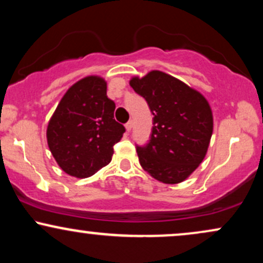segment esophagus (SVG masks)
I'll list each match as a JSON object with an SVG mask.
<instances>
[{"label": "esophagus", "mask_w": 263, "mask_h": 263, "mask_svg": "<svg viewBox=\"0 0 263 263\" xmlns=\"http://www.w3.org/2000/svg\"><path fill=\"white\" fill-rule=\"evenodd\" d=\"M132 126H134V122H132V121H128L127 123H126L125 127H126V129H127V132L131 131V129H132Z\"/></svg>", "instance_id": "1"}]
</instances>
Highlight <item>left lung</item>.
I'll return each instance as SVG.
<instances>
[{
  "label": "left lung",
  "mask_w": 263,
  "mask_h": 263,
  "mask_svg": "<svg viewBox=\"0 0 263 263\" xmlns=\"http://www.w3.org/2000/svg\"><path fill=\"white\" fill-rule=\"evenodd\" d=\"M129 85L148 104L153 127L146 146H136L144 171L159 182L186 179L206 155L213 114L206 99L171 75L153 70Z\"/></svg>",
  "instance_id": "obj_1"
}]
</instances>
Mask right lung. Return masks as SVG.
<instances>
[{"label": "right lung", "mask_w": 263, "mask_h": 263, "mask_svg": "<svg viewBox=\"0 0 263 263\" xmlns=\"http://www.w3.org/2000/svg\"><path fill=\"white\" fill-rule=\"evenodd\" d=\"M115 107L106 83L98 77L79 80L63 96L48 123L47 140L69 176L90 177L111 162L114 146L126 131L114 119Z\"/></svg>", "instance_id": "add662e5"}]
</instances>
